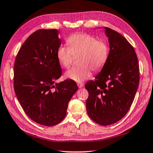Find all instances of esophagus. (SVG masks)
<instances>
[{
	"label": "esophagus",
	"instance_id": "34e87169",
	"mask_svg": "<svg viewBox=\"0 0 153 153\" xmlns=\"http://www.w3.org/2000/svg\"><path fill=\"white\" fill-rule=\"evenodd\" d=\"M77 85L79 86V88H82L84 86V84L83 83H77Z\"/></svg>",
	"mask_w": 153,
	"mask_h": 153
}]
</instances>
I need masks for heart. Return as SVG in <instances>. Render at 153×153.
I'll list each match as a JSON object with an SVG mask.
<instances>
[{"mask_svg": "<svg viewBox=\"0 0 153 153\" xmlns=\"http://www.w3.org/2000/svg\"><path fill=\"white\" fill-rule=\"evenodd\" d=\"M68 47L60 46L56 51L59 64L68 68L73 64L74 56H80L79 67L72 68L65 76L80 83L91 76L92 71L99 73L105 67L108 58L109 48L105 41L97 40L88 33H76L67 40Z\"/></svg>", "mask_w": 153, "mask_h": 153, "instance_id": "b5f03b06", "label": "heart"}]
</instances>
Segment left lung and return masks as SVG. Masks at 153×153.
<instances>
[{
  "mask_svg": "<svg viewBox=\"0 0 153 153\" xmlns=\"http://www.w3.org/2000/svg\"><path fill=\"white\" fill-rule=\"evenodd\" d=\"M110 51L106 65L94 81L86 83L88 92L86 107L89 117L107 126L127 113L139 84V65L132 46L125 37L105 28Z\"/></svg>",
  "mask_w": 153,
  "mask_h": 153,
  "instance_id": "1",
  "label": "left lung"
}]
</instances>
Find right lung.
Masks as SVG:
<instances>
[{
    "label": "right lung",
    "instance_id": "obj_1",
    "mask_svg": "<svg viewBox=\"0 0 153 153\" xmlns=\"http://www.w3.org/2000/svg\"><path fill=\"white\" fill-rule=\"evenodd\" d=\"M56 29H39L28 37L14 65V88L20 104L33 121L56 125L67 115L68 102L78 90L71 80L54 84L62 75L56 57L61 45Z\"/></svg>",
    "mask_w": 153,
    "mask_h": 153
}]
</instances>
